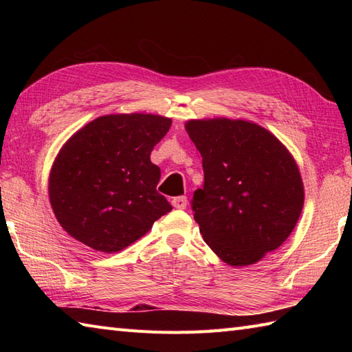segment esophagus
<instances>
[{
    "mask_svg": "<svg viewBox=\"0 0 352 352\" xmlns=\"http://www.w3.org/2000/svg\"><path fill=\"white\" fill-rule=\"evenodd\" d=\"M172 206L175 208H180V210H184L186 206H188V198L186 197H177V198H172Z\"/></svg>",
    "mask_w": 352,
    "mask_h": 352,
    "instance_id": "1",
    "label": "esophagus"
}]
</instances>
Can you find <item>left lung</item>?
Segmentation results:
<instances>
[{"instance_id":"left-lung-1","label":"left lung","mask_w":352,"mask_h":352,"mask_svg":"<svg viewBox=\"0 0 352 352\" xmlns=\"http://www.w3.org/2000/svg\"><path fill=\"white\" fill-rule=\"evenodd\" d=\"M186 131L203 157L204 186L192 210L206 243L230 266L257 263L294 231L304 186L272 133L242 119H192Z\"/></svg>"}]
</instances>
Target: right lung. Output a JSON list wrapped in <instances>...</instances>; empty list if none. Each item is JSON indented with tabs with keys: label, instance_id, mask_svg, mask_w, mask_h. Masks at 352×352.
<instances>
[{
	"label": "right lung",
	"instance_id": "right-lung-1",
	"mask_svg": "<svg viewBox=\"0 0 352 352\" xmlns=\"http://www.w3.org/2000/svg\"><path fill=\"white\" fill-rule=\"evenodd\" d=\"M169 118L146 113L94 119L62 146L50 172V203L62 228L100 252H118L172 210L157 192L153 148Z\"/></svg>",
	"mask_w": 352,
	"mask_h": 352
}]
</instances>
